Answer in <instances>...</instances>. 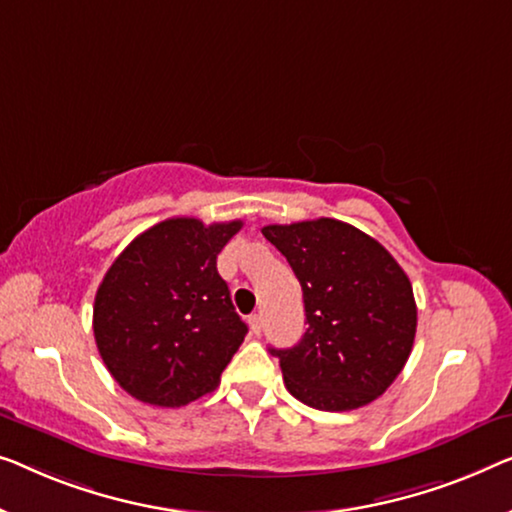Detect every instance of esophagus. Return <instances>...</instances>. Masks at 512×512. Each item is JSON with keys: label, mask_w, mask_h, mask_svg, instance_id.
<instances>
[{"label": "esophagus", "mask_w": 512, "mask_h": 512, "mask_svg": "<svg viewBox=\"0 0 512 512\" xmlns=\"http://www.w3.org/2000/svg\"><path fill=\"white\" fill-rule=\"evenodd\" d=\"M249 328H251V332H254V335H261V330H263V316H261V314H251V316H249Z\"/></svg>", "instance_id": "esophagus-1"}]
</instances>
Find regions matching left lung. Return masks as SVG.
I'll use <instances>...</instances> for the list:
<instances>
[{"instance_id": "obj_1", "label": "left lung", "mask_w": 512, "mask_h": 512, "mask_svg": "<svg viewBox=\"0 0 512 512\" xmlns=\"http://www.w3.org/2000/svg\"><path fill=\"white\" fill-rule=\"evenodd\" d=\"M298 277L307 332L270 348L288 392L321 411L360 409L390 388L409 360L418 309L411 281L383 244L337 219L265 226Z\"/></svg>"}]
</instances>
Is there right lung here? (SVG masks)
Here are the masks:
<instances>
[{"label": "right lung", "instance_id": "obj_1", "mask_svg": "<svg viewBox=\"0 0 512 512\" xmlns=\"http://www.w3.org/2000/svg\"><path fill=\"white\" fill-rule=\"evenodd\" d=\"M242 221L173 217L140 233L94 298L103 365L131 397L184 406L217 388L247 335L217 256Z\"/></svg>", "mask_w": 512, "mask_h": 512}]
</instances>
